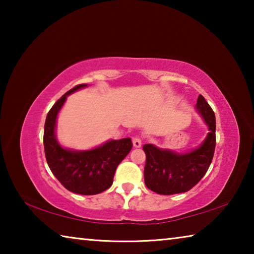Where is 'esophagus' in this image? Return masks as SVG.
<instances>
[{
    "mask_svg": "<svg viewBox=\"0 0 254 254\" xmlns=\"http://www.w3.org/2000/svg\"><path fill=\"white\" fill-rule=\"evenodd\" d=\"M141 145H142V140H141V137L135 136L134 139H133V147L140 148Z\"/></svg>",
    "mask_w": 254,
    "mask_h": 254,
    "instance_id": "34e87169",
    "label": "esophagus"
}]
</instances>
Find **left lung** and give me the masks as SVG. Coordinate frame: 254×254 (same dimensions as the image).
<instances>
[{
    "label": "left lung",
    "instance_id": "8db88e82",
    "mask_svg": "<svg viewBox=\"0 0 254 254\" xmlns=\"http://www.w3.org/2000/svg\"><path fill=\"white\" fill-rule=\"evenodd\" d=\"M197 110L207 123L209 132L199 148L185 154L161 150L152 144H144V183L150 190L160 195H174L188 191L204 177L213 160L216 145V121L212 107L199 95Z\"/></svg>",
    "mask_w": 254,
    "mask_h": 254
}]
</instances>
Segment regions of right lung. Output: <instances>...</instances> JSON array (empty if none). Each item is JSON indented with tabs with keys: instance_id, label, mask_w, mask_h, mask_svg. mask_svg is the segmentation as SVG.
<instances>
[{
	"instance_id": "add662e5",
	"label": "right lung",
	"mask_w": 254,
	"mask_h": 254,
	"mask_svg": "<svg viewBox=\"0 0 254 254\" xmlns=\"http://www.w3.org/2000/svg\"><path fill=\"white\" fill-rule=\"evenodd\" d=\"M87 84L76 85L59 98L46 118L44 145L51 173L60 184L71 192L96 195L109 189L113 184L115 170L132 149L130 137L112 140L89 151H71L60 147L55 137L57 114L70 93Z\"/></svg>"
}]
</instances>
